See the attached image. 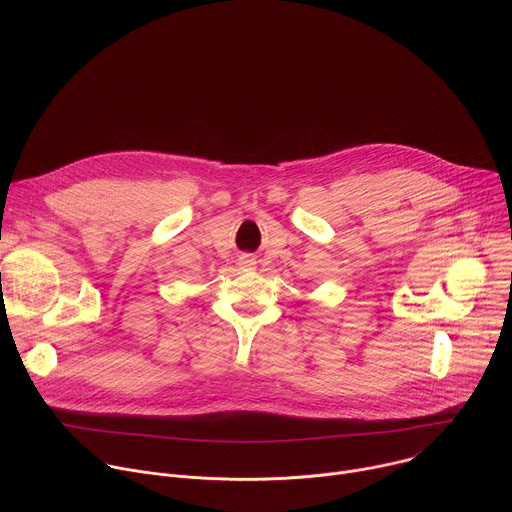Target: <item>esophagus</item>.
<instances>
[{
  "label": "esophagus",
  "instance_id": "1",
  "mask_svg": "<svg viewBox=\"0 0 512 512\" xmlns=\"http://www.w3.org/2000/svg\"><path fill=\"white\" fill-rule=\"evenodd\" d=\"M239 265H241V269H255V259L251 255H243L239 259Z\"/></svg>",
  "mask_w": 512,
  "mask_h": 512
}]
</instances>
